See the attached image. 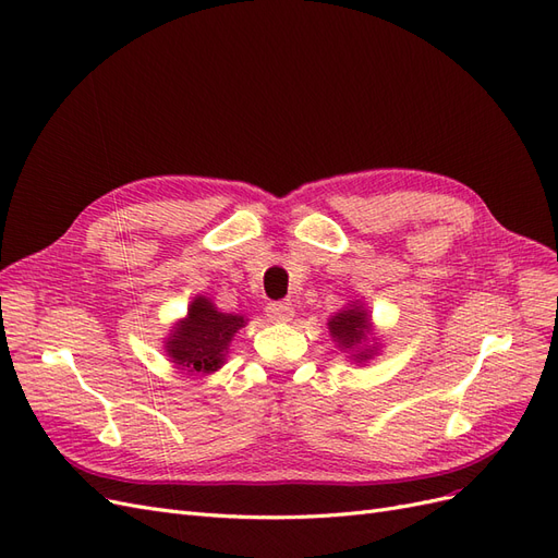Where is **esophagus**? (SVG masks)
<instances>
[{"label":"esophagus","instance_id":"1","mask_svg":"<svg viewBox=\"0 0 558 558\" xmlns=\"http://www.w3.org/2000/svg\"><path fill=\"white\" fill-rule=\"evenodd\" d=\"M293 314V307L286 305V302H275V305L267 307V318L272 320V324H289Z\"/></svg>","mask_w":558,"mask_h":558}]
</instances>
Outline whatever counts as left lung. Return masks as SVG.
<instances>
[{"label": "left lung", "mask_w": 558, "mask_h": 558, "mask_svg": "<svg viewBox=\"0 0 558 558\" xmlns=\"http://www.w3.org/2000/svg\"><path fill=\"white\" fill-rule=\"evenodd\" d=\"M328 330L337 349L349 353V361L365 365L379 353V335L375 332L373 316L361 300H349L347 305L328 318Z\"/></svg>", "instance_id": "left-lung-1"}]
</instances>
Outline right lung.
Here are the masks:
<instances>
[{"label":"right lung","instance_id":"add662e5","mask_svg":"<svg viewBox=\"0 0 558 558\" xmlns=\"http://www.w3.org/2000/svg\"><path fill=\"white\" fill-rule=\"evenodd\" d=\"M242 314H226L211 298L195 295L189 314L165 337V353L183 375H211L228 361L232 337L246 326Z\"/></svg>","mask_w":558,"mask_h":558}]
</instances>
